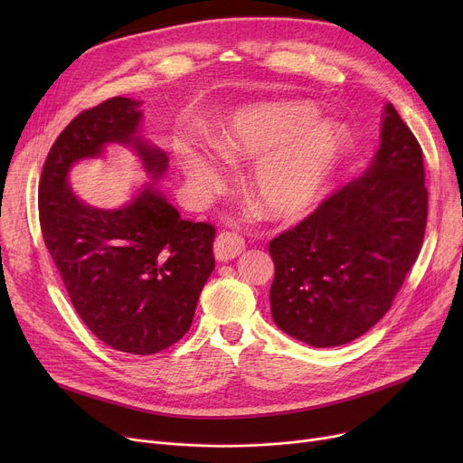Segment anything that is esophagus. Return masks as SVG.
Masks as SVG:
<instances>
[{
	"mask_svg": "<svg viewBox=\"0 0 463 463\" xmlns=\"http://www.w3.org/2000/svg\"><path fill=\"white\" fill-rule=\"evenodd\" d=\"M246 250V241L236 232H222L213 241V255L217 260H231L236 259Z\"/></svg>",
	"mask_w": 463,
	"mask_h": 463,
	"instance_id": "1",
	"label": "esophagus"
}]
</instances>
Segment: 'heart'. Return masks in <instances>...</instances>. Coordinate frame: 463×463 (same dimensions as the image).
<instances>
[{"mask_svg": "<svg viewBox=\"0 0 463 463\" xmlns=\"http://www.w3.org/2000/svg\"><path fill=\"white\" fill-rule=\"evenodd\" d=\"M215 148L232 165L253 163L248 184L257 206L285 219L317 203L344 148V133L321 124V110L309 101H276L238 112L215 137ZM178 157L199 191L223 187V166L213 156L184 146Z\"/></svg>", "mask_w": 463, "mask_h": 463, "instance_id": "heart-1", "label": "heart"}]
</instances>
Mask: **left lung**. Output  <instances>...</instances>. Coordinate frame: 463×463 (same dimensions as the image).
Listing matches in <instances>:
<instances>
[{
	"instance_id": "obj_1",
	"label": "left lung",
	"mask_w": 463,
	"mask_h": 463,
	"mask_svg": "<svg viewBox=\"0 0 463 463\" xmlns=\"http://www.w3.org/2000/svg\"><path fill=\"white\" fill-rule=\"evenodd\" d=\"M428 219L420 144L388 103L366 173L269 246L274 323L311 347L375 326L415 264Z\"/></svg>"
}]
</instances>
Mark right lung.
Here are the masks:
<instances>
[{
	"label": "right lung",
	"instance_id": "obj_1",
	"mask_svg": "<svg viewBox=\"0 0 463 463\" xmlns=\"http://www.w3.org/2000/svg\"><path fill=\"white\" fill-rule=\"evenodd\" d=\"M140 101L112 97L60 133L43 166L39 219L46 250L86 326L116 351L154 354L189 330L213 272L208 223L180 217L156 185L168 157L140 137ZM129 145L151 182L114 211L80 202L68 184L75 162Z\"/></svg>",
	"mask_w": 463,
	"mask_h": 463
}]
</instances>
